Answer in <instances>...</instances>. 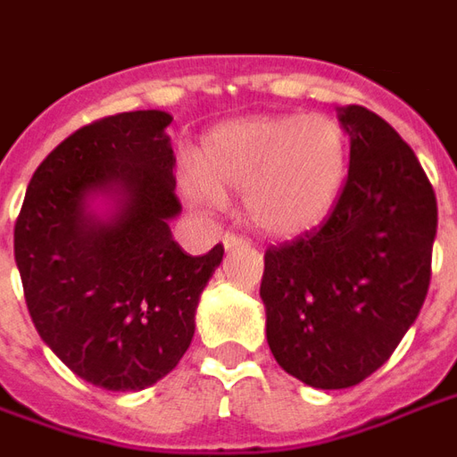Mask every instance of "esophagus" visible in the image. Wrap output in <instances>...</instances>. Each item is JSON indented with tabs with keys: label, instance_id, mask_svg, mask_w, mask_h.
I'll list each match as a JSON object with an SVG mask.
<instances>
[{
	"label": "esophagus",
	"instance_id": "34e87169",
	"mask_svg": "<svg viewBox=\"0 0 457 457\" xmlns=\"http://www.w3.org/2000/svg\"><path fill=\"white\" fill-rule=\"evenodd\" d=\"M222 245H225V249L247 247L249 239L242 237V235H235V232H225V235H222Z\"/></svg>",
	"mask_w": 457,
	"mask_h": 457
}]
</instances>
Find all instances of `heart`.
Listing matches in <instances>:
<instances>
[{"mask_svg":"<svg viewBox=\"0 0 457 457\" xmlns=\"http://www.w3.org/2000/svg\"><path fill=\"white\" fill-rule=\"evenodd\" d=\"M347 173L343 127L326 114L249 117L220 124L203 139L198 169L180 173L193 208L212 210L245 193L252 225L301 235L330 215Z\"/></svg>","mask_w":457,"mask_h":457,"instance_id":"obj_1","label":"heart"}]
</instances>
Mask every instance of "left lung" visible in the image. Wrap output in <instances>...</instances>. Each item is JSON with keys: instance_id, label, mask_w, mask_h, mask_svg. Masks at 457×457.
I'll use <instances>...</instances> for the list:
<instances>
[{"instance_id": "left-lung-1", "label": "left lung", "mask_w": 457, "mask_h": 457, "mask_svg": "<svg viewBox=\"0 0 457 457\" xmlns=\"http://www.w3.org/2000/svg\"><path fill=\"white\" fill-rule=\"evenodd\" d=\"M350 134L343 193L320 229L264 254L259 296L271 354L316 389L377 372L421 311L438 205L392 124L360 104L337 110Z\"/></svg>"}]
</instances>
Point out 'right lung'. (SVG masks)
<instances>
[{
	"label": "right lung",
	"mask_w": 457,
	"mask_h": 457,
	"mask_svg": "<svg viewBox=\"0 0 457 457\" xmlns=\"http://www.w3.org/2000/svg\"><path fill=\"white\" fill-rule=\"evenodd\" d=\"M169 112L104 117L61 141L36 169L14 225V259L38 336L85 382L139 392L179 364L200 294L222 262L186 254L166 137ZM111 200L104 216L92 200Z\"/></svg>",
	"instance_id": "1"
}]
</instances>
